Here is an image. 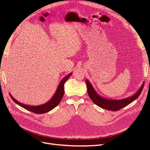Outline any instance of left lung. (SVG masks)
<instances>
[{"instance_id": "obj_1", "label": "left lung", "mask_w": 150, "mask_h": 150, "mask_svg": "<svg viewBox=\"0 0 150 150\" xmlns=\"http://www.w3.org/2000/svg\"><path fill=\"white\" fill-rule=\"evenodd\" d=\"M86 85H87L88 93L89 96L94 104H96L97 106L103 109L116 111L121 110L122 108L126 106L136 100L139 97L141 93H142L144 83H143L142 86L133 96L121 99H116V100L115 99H106L101 96L96 91V90L94 89L92 84H91L88 79H86Z\"/></svg>"}]
</instances>
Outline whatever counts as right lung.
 <instances>
[{
    "instance_id": "1",
    "label": "right lung",
    "mask_w": 150,
    "mask_h": 150,
    "mask_svg": "<svg viewBox=\"0 0 150 150\" xmlns=\"http://www.w3.org/2000/svg\"><path fill=\"white\" fill-rule=\"evenodd\" d=\"M71 75H72V72L66 75L64 78H63L59 84L58 87L56 89V91L55 94H54L52 98L50 99L48 102L42 104H40V105L29 106V105H28V104H23L21 102H19L17 100H16V99L13 98V97L11 96V94H9L11 96L12 100L16 104H17L18 105L24 108L27 110L36 113V114H43V113H46L50 111H51L52 109L56 108L58 105L59 103L61 102V99H62V97L64 96V83L66 82L67 80L69 78V77Z\"/></svg>"
}]
</instances>
